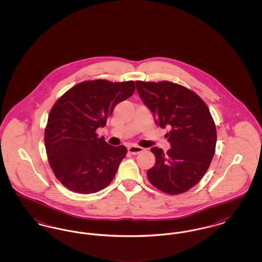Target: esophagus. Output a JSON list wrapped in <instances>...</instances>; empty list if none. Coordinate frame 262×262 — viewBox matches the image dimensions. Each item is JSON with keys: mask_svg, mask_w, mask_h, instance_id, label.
<instances>
[{"mask_svg": "<svg viewBox=\"0 0 262 262\" xmlns=\"http://www.w3.org/2000/svg\"><path fill=\"white\" fill-rule=\"evenodd\" d=\"M127 151H128V153H130V154H133V155H136V154H138V153H140L141 151H143V148H142V147H140V146H136V145H132V146H128V148H127Z\"/></svg>", "mask_w": 262, "mask_h": 262, "instance_id": "esophagus-1", "label": "esophagus"}]
</instances>
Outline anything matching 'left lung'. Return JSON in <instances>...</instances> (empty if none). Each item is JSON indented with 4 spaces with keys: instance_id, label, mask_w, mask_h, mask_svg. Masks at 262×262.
<instances>
[{
    "instance_id": "left-lung-1",
    "label": "left lung",
    "mask_w": 262,
    "mask_h": 262,
    "mask_svg": "<svg viewBox=\"0 0 262 262\" xmlns=\"http://www.w3.org/2000/svg\"><path fill=\"white\" fill-rule=\"evenodd\" d=\"M143 103L156 124L170 128L165 135L171 148L153 147L155 165L147 171L150 184L168 194H180L194 187L208 170L217 132L204 101L190 89L171 81H136Z\"/></svg>"
}]
</instances>
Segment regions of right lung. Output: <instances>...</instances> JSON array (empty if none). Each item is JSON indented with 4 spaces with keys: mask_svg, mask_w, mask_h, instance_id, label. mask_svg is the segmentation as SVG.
Instances as JSON below:
<instances>
[{
    "mask_svg": "<svg viewBox=\"0 0 262 262\" xmlns=\"http://www.w3.org/2000/svg\"><path fill=\"white\" fill-rule=\"evenodd\" d=\"M133 80L82 81L51 109L44 141L51 169L62 186L78 193L108 187L126 155L124 145H109L96 129L105 126L117 104L135 92Z\"/></svg>",
    "mask_w": 262,
    "mask_h": 262,
    "instance_id": "1",
    "label": "right lung"
}]
</instances>
